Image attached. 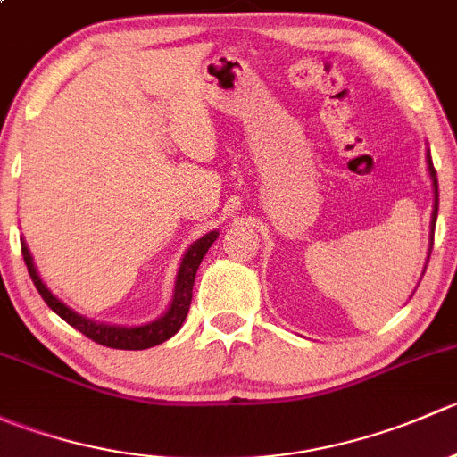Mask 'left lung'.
<instances>
[{
	"label": "left lung",
	"instance_id": "1",
	"mask_svg": "<svg viewBox=\"0 0 457 457\" xmlns=\"http://www.w3.org/2000/svg\"><path fill=\"white\" fill-rule=\"evenodd\" d=\"M427 170H428V177H431V186H433V212H431V245H433V229H436V220H437V177H436V170H433V161H431V154H428L427 150ZM431 254V252H428ZM428 261V256H427ZM425 274V271H422Z\"/></svg>",
	"mask_w": 457,
	"mask_h": 457
}]
</instances>
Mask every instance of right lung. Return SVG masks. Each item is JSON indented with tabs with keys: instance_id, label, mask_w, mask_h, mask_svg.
I'll list each match as a JSON object with an SVG mask.
<instances>
[{
	"instance_id": "obj_1",
	"label": "right lung",
	"mask_w": 457,
	"mask_h": 457,
	"mask_svg": "<svg viewBox=\"0 0 457 457\" xmlns=\"http://www.w3.org/2000/svg\"><path fill=\"white\" fill-rule=\"evenodd\" d=\"M219 238V229H212V232L203 234L201 238H196L187 252L181 258V265H179L177 280H174V292L172 301H170L168 310L163 312L156 320L145 322V325H108V322H96L92 318L81 316L79 312H75L72 307H68L62 298L54 296L50 292L48 285L41 280L39 271H37V265L32 262V254L26 245V241L21 238V254H24L26 267H29V274L35 283L37 292L41 294V298L46 301V305L54 312L59 318L68 322L71 327H75L77 331L87 336L95 343L104 345V347L112 349H150L154 345L165 343L168 338H172L179 329L186 322L187 312H190L192 303V287H195L196 270H199L203 256L207 254V250L212 247V243Z\"/></svg>"
}]
</instances>
